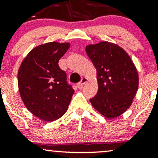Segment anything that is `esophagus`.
<instances>
[{
  "label": "esophagus",
  "mask_w": 158,
  "mask_h": 158,
  "mask_svg": "<svg viewBox=\"0 0 158 158\" xmlns=\"http://www.w3.org/2000/svg\"><path fill=\"white\" fill-rule=\"evenodd\" d=\"M88 78L83 77L82 79H81V80L80 81V82L78 83V86H79V88H81V86H82L84 84H85L86 82H88Z\"/></svg>",
  "instance_id": "esophagus-1"
}]
</instances>
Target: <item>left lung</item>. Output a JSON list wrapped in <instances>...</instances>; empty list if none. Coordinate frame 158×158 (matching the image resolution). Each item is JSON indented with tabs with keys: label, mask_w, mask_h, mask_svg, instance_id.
Returning <instances> with one entry per match:
<instances>
[{
	"label": "left lung",
	"mask_w": 158,
	"mask_h": 158,
	"mask_svg": "<svg viewBox=\"0 0 158 158\" xmlns=\"http://www.w3.org/2000/svg\"><path fill=\"white\" fill-rule=\"evenodd\" d=\"M85 51L97 70L98 91L90 103L104 117L116 118L133 102L139 85L137 68L129 55L114 43L89 44Z\"/></svg>",
	"instance_id": "left-lung-1"
}]
</instances>
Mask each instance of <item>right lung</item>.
I'll return each mask as SVG.
<instances>
[{"label": "right lung", "instance_id": "obj_1", "mask_svg": "<svg viewBox=\"0 0 158 158\" xmlns=\"http://www.w3.org/2000/svg\"><path fill=\"white\" fill-rule=\"evenodd\" d=\"M70 43L56 41L35 47L24 58L18 73L19 93L23 104L38 118L52 122L64 115L74 90L67 82L59 59Z\"/></svg>", "mask_w": 158, "mask_h": 158}]
</instances>
